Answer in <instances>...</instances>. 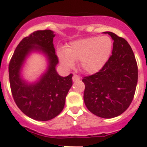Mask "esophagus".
<instances>
[{
  "label": "esophagus",
  "instance_id": "34e87169",
  "mask_svg": "<svg viewBox=\"0 0 147 147\" xmlns=\"http://www.w3.org/2000/svg\"><path fill=\"white\" fill-rule=\"evenodd\" d=\"M80 80V77L79 76H77V75H74L73 76H72V81L73 82H76L78 80Z\"/></svg>",
  "mask_w": 147,
  "mask_h": 147
}]
</instances>
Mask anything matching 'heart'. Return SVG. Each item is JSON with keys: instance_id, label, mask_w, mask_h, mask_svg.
I'll use <instances>...</instances> for the list:
<instances>
[{"instance_id": "b5f03b06", "label": "heart", "mask_w": 147, "mask_h": 147, "mask_svg": "<svg viewBox=\"0 0 147 147\" xmlns=\"http://www.w3.org/2000/svg\"><path fill=\"white\" fill-rule=\"evenodd\" d=\"M113 49V42L108 36L87 37L68 43L59 49L57 56L61 64L67 69L79 61L81 70L87 74L98 72L108 61Z\"/></svg>"}]
</instances>
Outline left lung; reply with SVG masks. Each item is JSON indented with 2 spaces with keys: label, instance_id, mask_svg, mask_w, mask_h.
<instances>
[{
  "label": "left lung",
  "instance_id": "left-lung-1",
  "mask_svg": "<svg viewBox=\"0 0 147 147\" xmlns=\"http://www.w3.org/2000/svg\"><path fill=\"white\" fill-rule=\"evenodd\" d=\"M111 56L98 72L84 77L83 99L86 108L102 118L122 114L132 102L138 82V67L128 42L113 32Z\"/></svg>",
  "mask_w": 147,
  "mask_h": 147
}]
</instances>
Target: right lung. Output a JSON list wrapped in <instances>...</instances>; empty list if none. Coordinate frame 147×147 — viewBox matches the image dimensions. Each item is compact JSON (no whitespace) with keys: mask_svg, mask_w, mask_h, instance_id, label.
<instances>
[{"mask_svg":"<svg viewBox=\"0 0 147 147\" xmlns=\"http://www.w3.org/2000/svg\"><path fill=\"white\" fill-rule=\"evenodd\" d=\"M54 37L50 30L34 31L19 43L9 63V81L15 102L25 115L35 120L46 121L61 113L72 86V74L62 77L56 70L58 58L53 43ZM32 51L45 55L48 66L38 81L28 83L22 79L21 71Z\"/></svg>","mask_w":147,"mask_h":147,"instance_id":"1","label":"right lung"}]
</instances>
